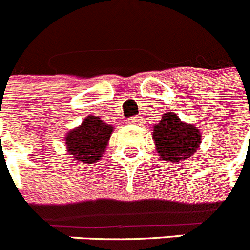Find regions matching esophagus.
<instances>
[{
    "mask_svg": "<svg viewBox=\"0 0 250 250\" xmlns=\"http://www.w3.org/2000/svg\"><path fill=\"white\" fill-rule=\"evenodd\" d=\"M141 121H143V119H141L140 116H132V118H130L129 120H127V123L132 124V125H140Z\"/></svg>",
    "mask_w": 250,
    "mask_h": 250,
    "instance_id": "obj_1",
    "label": "esophagus"
}]
</instances>
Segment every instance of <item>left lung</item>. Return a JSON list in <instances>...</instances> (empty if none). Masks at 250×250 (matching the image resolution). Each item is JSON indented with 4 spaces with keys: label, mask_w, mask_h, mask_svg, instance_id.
Segmentation results:
<instances>
[{
    "label": "left lung",
    "mask_w": 250,
    "mask_h": 250,
    "mask_svg": "<svg viewBox=\"0 0 250 250\" xmlns=\"http://www.w3.org/2000/svg\"><path fill=\"white\" fill-rule=\"evenodd\" d=\"M152 139L163 160L183 161L196 151L202 138L196 127L183 123L173 112H167L154 126Z\"/></svg>",
    "instance_id": "8db88e82"
}]
</instances>
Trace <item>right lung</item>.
<instances>
[{
  "label": "right lung",
  "mask_w": 250,
  "mask_h": 250,
  "mask_svg": "<svg viewBox=\"0 0 250 250\" xmlns=\"http://www.w3.org/2000/svg\"><path fill=\"white\" fill-rule=\"evenodd\" d=\"M112 132L111 125L96 116H87L80 127L70 131L66 136L68 152L74 159L83 163H94L101 159Z\"/></svg>",
  "instance_id": "right-lung-1"
}]
</instances>
